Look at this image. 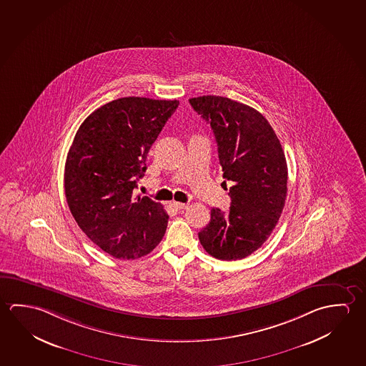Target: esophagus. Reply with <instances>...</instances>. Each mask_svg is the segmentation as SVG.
<instances>
[{
  "mask_svg": "<svg viewBox=\"0 0 366 366\" xmlns=\"http://www.w3.org/2000/svg\"><path fill=\"white\" fill-rule=\"evenodd\" d=\"M172 205H174L176 209L179 210L186 209V208H187V204L179 203V202H174V204H172Z\"/></svg>",
  "mask_w": 366,
  "mask_h": 366,
  "instance_id": "34e87169",
  "label": "esophagus"
}]
</instances>
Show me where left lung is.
<instances>
[{
	"instance_id": "1",
	"label": "left lung",
	"mask_w": 366,
	"mask_h": 366,
	"mask_svg": "<svg viewBox=\"0 0 366 366\" xmlns=\"http://www.w3.org/2000/svg\"><path fill=\"white\" fill-rule=\"evenodd\" d=\"M189 102L214 132L223 179L234 184L229 210H210L199 240L214 258H246L263 245L281 217L287 195L286 157L276 132L257 109L219 96Z\"/></svg>"
}]
</instances>
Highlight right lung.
I'll return each mask as SVG.
<instances>
[{"label": "right lung", "instance_id": "add662e5", "mask_svg": "<svg viewBox=\"0 0 366 366\" xmlns=\"http://www.w3.org/2000/svg\"><path fill=\"white\" fill-rule=\"evenodd\" d=\"M177 107L176 99H114L85 119L67 153L64 181L72 217L114 258H142L164 236L162 204L135 197L134 189L150 147Z\"/></svg>", "mask_w": 366, "mask_h": 366}]
</instances>
